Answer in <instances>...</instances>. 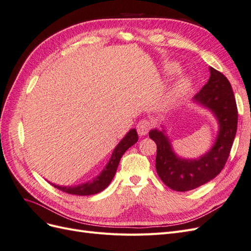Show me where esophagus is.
I'll return each instance as SVG.
<instances>
[{
	"mask_svg": "<svg viewBox=\"0 0 251 251\" xmlns=\"http://www.w3.org/2000/svg\"><path fill=\"white\" fill-rule=\"evenodd\" d=\"M151 125L149 120L142 119L139 121L136 128H137V132L140 136H146L149 133V131L151 130Z\"/></svg>",
	"mask_w": 251,
	"mask_h": 251,
	"instance_id": "1",
	"label": "esophagus"
}]
</instances>
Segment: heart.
<instances>
[{"label":"heart","instance_id":"heart-1","mask_svg":"<svg viewBox=\"0 0 251 251\" xmlns=\"http://www.w3.org/2000/svg\"><path fill=\"white\" fill-rule=\"evenodd\" d=\"M180 71V65L177 63H169L163 68V72L168 76L177 74ZM191 89V79L186 75H181L175 80L161 98L163 108H170L183 98Z\"/></svg>","mask_w":251,"mask_h":251}]
</instances>
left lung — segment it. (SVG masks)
I'll return each mask as SVG.
<instances>
[{
  "label": "left lung",
  "instance_id": "1",
  "mask_svg": "<svg viewBox=\"0 0 251 251\" xmlns=\"http://www.w3.org/2000/svg\"><path fill=\"white\" fill-rule=\"evenodd\" d=\"M210 76L193 101L207 109L218 123V134L212 147L198 158H183L174 151L164 125L149 135L157 144L156 171L170 188L187 192L217 177L229 156L237 133L238 110L230 82L224 75L209 67Z\"/></svg>",
  "mask_w": 251,
  "mask_h": 251
}]
</instances>
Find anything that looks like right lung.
I'll return each mask as SVG.
<instances>
[{"label":"right lung","instance_id":"add662e5","mask_svg":"<svg viewBox=\"0 0 251 251\" xmlns=\"http://www.w3.org/2000/svg\"><path fill=\"white\" fill-rule=\"evenodd\" d=\"M138 141V134L136 128H131L130 131L125 137L119 141V143L114 149L113 153L109 159L108 163L105 164L103 170L100 175H97L92 180H90L85 183L73 186H65V185H57L54 183H50L59 191L65 192L67 194L76 195V196H91L102 192L104 188H107L111 183L114 176H115L120 158L126 153L127 149H130L132 146Z\"/></svg>","mask_w":251,"mask_h":251}]
</instances>
